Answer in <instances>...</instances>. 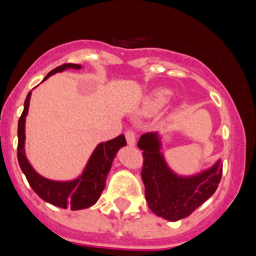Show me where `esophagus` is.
I'll return each instance as SVG.
<instances>
[{
	"mask_svg": "<svg viewBox=\"0 0 256 256\" xmlns=\"http://www.w3.org/2000/svg\"><path fill=\"white\" fill-rule=\"evenodd\" d=\"M126 136V141H128V146H135L136 144V135L134 131H128V132L125 134Z\"/></svg>",
	"mask_w": 256,
	"mask_h": 256,
	"instance_id": "1",
	"label": "esophagus"
}]
</instances>
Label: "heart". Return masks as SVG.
I'll return each mask as SVG.
<instances>
[{
	"label": "heart",
	"mask_w": 256,
	"mask_h": 256,
	"mask_svg": "<svg viewBox=\"0 0 256 256\" xmlns=\"http://www.w3.org/2000/svg\"><path fill=\"white\" fill-rule=\"evenodd\" d=\"M172 96H174V92L167 88H158V89L152 90L144 98L142 102L138 108V114L141 116L156 115L168 105Z\"/></svg>",
	"instance_id": "1"
}]
</instances>
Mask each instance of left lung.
Returning <instances> with one entry per match:
<instances>
[{"label": "left lung", "instance_id": "left-lung-1", "mask_svg": "<svg viewBox=\"0 0 256 256\" xmlns=\"http://www.w3.org/2000/svg\"><path fill=\"white\" fill-rule=\"evenodd\" d=\"M144 151L141 176L147 204L156 216L170 222L187 218L209 200L218 188L223 172L220 160L198 174H178L162 152V136L157 131L144 134L138 142Z\"/></svg>", "mask_w": 256, "mask_h": 256}]
</instances>
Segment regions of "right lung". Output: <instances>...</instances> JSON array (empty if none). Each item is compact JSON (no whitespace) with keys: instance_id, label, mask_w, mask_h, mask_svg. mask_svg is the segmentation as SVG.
<instances>
[{"instance_id":"right-lung-1","label":"right lung","mask_w":256,"mask_h":256,"mask_svg":"<svg viewBox=\"0 0 256 256\" xmlns=\"http://www.w3.org/2000/svg\"><path fill=\"white\" fill-rule=\"evenodd\" d=\"M66 69H82L80 64H63L56 66L43 79L47 80L56 73H62ZM32 92H28L24 102V109L18 121V147L17 157L20 170L27 178L32 190L44 202L50 203L59 208H70L72 210L89 208L94 206L104 190L108 174L112 170V164L116 154L121 147L126 146L125 136L120 135L106 142H100L95 147L92 156L88 160L84 170L78 177L69 180H56L46 178L38 174L26 156V116L30 108Z\"/></svg>"}]
</instances>
